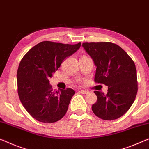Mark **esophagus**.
Masks as SVG:
<instances>
[{
  "mask_svg": "<svg viewBox=\"0 0 149 149\" xmlns=\"http://www.w3.org/2000/svg\"><path fill=\"white\" fill-rule=\"evenodd\" d=\"M79 92L81 93H82V94H87L88 93H89V91H85V90H81Z\"/></svg>",
  "mask_w": 149,
  "mask_h": 149,
  "instance_id": "esophagus-1",
  "label": "esophagus"
}]
</instances>
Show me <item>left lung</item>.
<instances>
[{
  "label": "left lung",
  "mask_w": 149,
  "mask_h": 149,
  "mask_svg": "<svg viewBox=\"0 0 149 149\" xmlns=\"http://www.w3.org/2000/svg\"><path fill=\"white\" fill-rule=\"evenodd\" d=\"M96 66L95 82L108 86L107 93L95 91L97 97L92 110L97 117L113 120L130 109L138 91L136 68L128 54L111 42L83 43Z\"/></svg>",
  "instance_id": "8db88e82"
}]
</instances>
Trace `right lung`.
I'll return each mask as SVG.
<instances>
[{
    "mask_svg": "<svg viewBox=\"0 0 149 149\" xmlns=\"http://www.w3.org/2000/svg\"><path fill=\"white\" fill-rule=\"evenodd\" d=\"M80 47L81 43L44 41L29 49L21 60L17 73L18 95L25 109L38 121L56 122L66 114L75 91L69 88L53 91L49 78Z\"/></svg>",
    "mask_w": 149,
    "mask_h": 149,
    "instance_id": "right-lung-1",
    "label": "right lung"
}]
</instances>
